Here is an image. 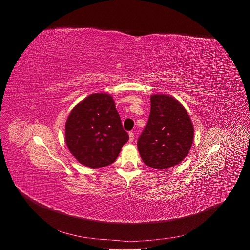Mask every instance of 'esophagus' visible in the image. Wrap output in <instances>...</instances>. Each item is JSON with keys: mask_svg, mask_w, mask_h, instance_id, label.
<instances>
[{"mask_svg": "<svg viewBox=\"0 0 250 250\" xmlns=\"http://www.w3.org/2000/svg\"><path fill=\"white\" fill-rule=\"evenodd\" d=\"M128 135H129V141H130V142L133 141V139H134V133H133L132 131H129V132H128Z\"/></svg>", "mask_w": 250, "mask_h": 250, "instance_id": "34e87169", "label": "esophagus"}]
</instances>
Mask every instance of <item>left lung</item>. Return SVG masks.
<instances>
[{
	"label": "left lung",
	"instance_id": "8db88e82",
	"mask_svg": "<svg viewBox=\"0 0 250 250\" xmlns=\"http://www.w3.org/2000/svg\"><path fill=\"white\" fill-rule=\"evenodd\" d=\"M150 114L137 140L142 161L154 169H168L179 164L189 153L194 127L184 106L168 95L150 97Z\"/></svg>",
	"mask_w": 250,
	"mask_h": 250
}]
</instances>
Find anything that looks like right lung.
<instances>
[{
  "label": "right lung",
  "instance_id": "right-lung-1",
  "mask_svg": "<svg viewBox=\"0 0 250 250\" xmlns=\"http://www.w3.org/2000/svg\"><path fill=\"white\" fill-rule=\"evenodd\" d=\"M113 97L95 93L71 111L65 125V141L72 155L93 169L116 161L128 140Z\"/></svg>",
  "mask_w": 250,
  "mask_h": 250
}]
</instances>
